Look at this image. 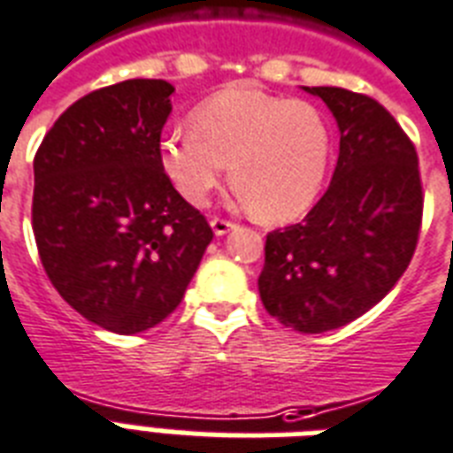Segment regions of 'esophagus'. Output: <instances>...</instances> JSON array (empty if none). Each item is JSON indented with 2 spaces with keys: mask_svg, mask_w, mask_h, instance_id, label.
<instances>
[{
  "mask_svg": "<svg viewBox=\"0 0 453 453\" xmlns=\"http://www.w3.org/2000/svg\"><path fill=\"white\" fill-rule=\"evenodd\" d=\"M210 226H212V231H215V236H224V234H229L236 224L229 222V219H219V217H212L210 219Z\"/></svg>",
  "mask_w": 453,
  "mask_h": 453,
  "instance_id": "1",
  "label": "esophagus"
}]
</instances>
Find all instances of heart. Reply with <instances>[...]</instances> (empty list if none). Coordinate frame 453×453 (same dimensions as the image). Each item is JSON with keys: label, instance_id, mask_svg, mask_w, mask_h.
<instances>
[{"label": "heart", "instance_id": "obj_1", "mask_svg": "<svg viewBox=\"0 0 453 453\" xmlns=\"http://www.w3.org/2000/svg\"><path fill=\"white\" fill-rule=\"evenodd\" d=\"M157 143L165 174L188 203L203 205L224 165L238 201L265 222H288L311 208L331 165V132L307 101L229 87L212 94Z\"/></svg>", "mask_w": 453, "mask_h": 453}]
</instances>
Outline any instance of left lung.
<instances>
[{"instance_id":"obj_1","label":"left lung","mask_w":453,"mask_h":453,"mask_svg":"<svg viewBox=\"0 0 453 453\" xmlns=\"http://www.w3.org/2000/svg\"><path fill=\"white\" fill-rule=\"evenodd\" d=\"M340 129L331 187L300 224L266 236L257 279L265 310L297 333L349 324L402 279L418 243V156L378 101L340 87H304Z\"/></svg>"}]
</instances>
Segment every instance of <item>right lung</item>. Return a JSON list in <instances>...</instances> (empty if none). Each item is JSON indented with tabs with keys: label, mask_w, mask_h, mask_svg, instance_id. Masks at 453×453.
I'll return each mask as SVG.
<instances>
[{
	"label": "right lung",
	"mask_w": 453,
	"mask_h": 453,
	"mask_svg": "<svg viewBox=\"0 0 453 453\" xmlns=\"http://www.w3.org/2000/svg\"><path fill=\"white\" fill-rule=\"evenodd\" d=\"M172 92L165 80H125L87 94L35 156L33 231L49 281L120 335L177 310L212 241L157 156Z\"/></svg>",
	"instance_id": "1"
}]
</instances>
